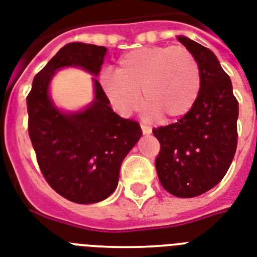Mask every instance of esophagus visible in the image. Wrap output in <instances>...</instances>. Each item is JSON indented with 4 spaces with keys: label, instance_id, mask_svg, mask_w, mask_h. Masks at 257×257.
Instances as JSON below:
<instances>
[{
    "label": "esophagus",
    "instance_id": "obj_1",
    "mask_svg": "<svg viewBox=\"0 0 257 257\" xmlns=\"http://www.w3.org/2000/svg\"><path fill=\"white\" fill-rule=\"evenodd\" d=\"M141 128H142L143 134H151V131H153L151 130V127H149L147 124H143V123L141 124Z\"/></svg>",
    "mask_w": 257,
    "mask_h": 257
}]
</instances>
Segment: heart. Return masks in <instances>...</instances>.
<instances>
[{"label": "heart", "mask_w": 257, "mask_h": 257, "mask_svg": "<svg viewBox=\"0 0 257 257\" xmlns=\"http://www.w3.org/2000/svg\"><path fill=\"white\" fill-rule=\"evenodd\" d=\"M101 88L120 114L142 104L162 122L182 118L200 96L198 60L185 47L158 45L131 51L118 61L115 73H103Z\"/></svg>", "instance_id": "1"}]
</instances>
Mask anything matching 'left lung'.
<instances>
[{"instance_id":"8db88e82","label":"left lung","mask_w":257,"mask_h":257,"mask_svg":"<svg viewBox=\"0 0 257 257\" xmlns=\"http://www.w3.org/2000/svg\"><path fill=\"white\" fill-rule=\"evenodd\" d=\"M177 39L198 60L200 96L178 122L154 128L153 134L161 145L156 158L161 185L173 196L190 198L214 188L232 164L237 147L238 101L214 53L185 36Z\"/></svg>"}]
</instances>
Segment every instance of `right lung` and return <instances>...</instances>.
Instances as JSON below:
<instances>
[{"label":"right lung","mask_w":257,"mask_h":257,"mask_svg":"<svg viewBox=\"0 0 257 257\" xmlns=\"http://www.w3.org/2000/svg\"><path fill=\"white\" fill-rule=\"evenodd\" d=\"M106 52L92 44H67L36 75L27 96L28 131L40 170L55 192L76 204H95L112 194L120 165L142 135L138 122L112 111L96 77L95 99L85 110L65 114L49 97L57 69L80 67L97 76Z\"/></svg>","instance_id":"obj_1"}]
</instances>
